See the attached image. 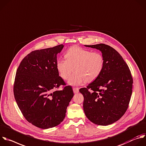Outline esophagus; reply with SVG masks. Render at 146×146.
Here are the masks:
<instances>
[{"label":"esophagus","mask_w":146,"mask_h":146,"mask_svg":"<svg viewBox=\"0 0 146 146\" xmlns=\"http://www.w3.org/2000/svg\"><path fill=\"white\" fill-rule=\"evenodd\" d=\"M72 89L74 93H78L79 92V88L78 87H73Z\"/></svg>","instance_id":"esophagus-1"}]
</instances>
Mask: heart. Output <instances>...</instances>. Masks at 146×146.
Returning <instances> with one entry per match:
<instances>
[{"label":"heart","mask_w":146,"mask_h":146,"mask_svg":"<svg viewBox=\"0 0 146 146\" xmlns=\"http://www.w3.org/2000/svg\"><path fill=\"white\" fill-rule=\"evenodd\" d=\"M65 57L66 59L57 60L56 68L60 77L67 80L74 68L75 73L69 79V83L72 85L93 82L101 75L105 66V57L101 52L78 46L69 48Z\"/></svg>","instance_id":"obj_1"}]
</instances>
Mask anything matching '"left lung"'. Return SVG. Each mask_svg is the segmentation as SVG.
Instances as JSON below:
<instances>
[{"label":"left lung","instance_id":"1","mask_svg":"<svg viewBox=\"0 0 146 146\" xmlns=\"http://www.w3.org/2000/svg\"><path fill=\"white\" fill-rule=\"evenodd\" d=\"M86 46L101 51L105 66L97 79L79 89L84 97L83 110L92 123L108 125L119 120L127 111L133 78L127 64L114 48L104 44Z\"/></svg>","mask_w":146,"mask_h":146}]
</instances>
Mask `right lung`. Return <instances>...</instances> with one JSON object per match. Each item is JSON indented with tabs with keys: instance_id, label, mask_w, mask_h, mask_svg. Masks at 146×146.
Segmentation results:
<instances>
[{
	"instance_id": "obj_1",
	"label": "right lung",
	"mask_w": 146,
	"mask_h": 146,
	"mask_svg": "<svg viewBox=\"0 0 146 146\" xmlns=\"http://www.w3.org/2000/svg\"><path fill=\"white\" fill-rule=\"evenodd\" d=\"M62 44L36 50L21 62L16 72L14 95L25 119L33 125L48 129L64 120L69 102L74 96L56 68L57 54ZM63 85L62 91H57Z\"/></svg>"
}]
</instances>
